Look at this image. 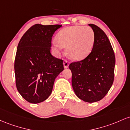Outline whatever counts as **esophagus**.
Masks as SVG:
<instances>
[{
    "label": "esophagus",
    "instance_id": "esophagus-1",
    "mask_svg": "<svg viewBox=\"0 0 130 130\" xmlns=\"http://www.w3.org/2000/svg\"><path fill=\"white\" fill-rule=\"evenodd\" d=\"M63 65H64V68L65 69L68 68V67H69V62H68V61L67 60L64 61H63Z\"/></svg>",
    "mask_w": 130,
    "mask_h": 130
}]
</instances>
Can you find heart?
I'll list each match as a JSON object with an SVG mask.
<instances>
[{
	"instance_id": "b5f03b06",
	"label": "heart",
	"mask_w": 130,
	"mask_h": 130,
	"mask_svg": "<svg viewBox=\"0 0 130 130\" xmlns=\"http://www.w3.org/2000/svg\"><path fill=\"white\" fill-rule=\"evenodd\" d=\"M53 46L59 52L67 48L69 58L75 61L84 59L90 53L94 42V34L90 27L74 26L61 30L56 36Z\"/></svg>"
}]
</instances>
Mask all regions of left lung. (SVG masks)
Returning <instances> with one entry per match:
<instances>
[{
	"label": "left lung",
	"mask_w": 130,
	"mask_h": 130,
	"mask_svg": "<svg viewBox=\"0 0 130 130\" xmlns=\"http://www.w3.org/2000/svg\"><path fill=\"white\" fill-rule=\"evenodd\" d=\"M94 34L91 53L84 59L70 64L72 85L77 96L88 103L99 101L111 88L116 58L110 42L98 26L89 24Z\"/></svg>",
	"instance_id": "8db88e82"
}]
</instances>
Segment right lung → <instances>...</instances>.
<instances>
[{"label":"right lung","mask_w":130,"mask_h":130,"mask_svg":"<svg viewBox=\"0 0 130 130\" xmlns=\"http://www.w3.org/2000/svg\"><path fill=\"white\" fill-rule=\"evenodd\" d=\"M61 26L34 24L19 42L14 65L16 86L29 103L46 100L52 93L55 78L64 70L62 59L50 53L52 36Z\"/></svg>","instance_id":"1"}]
</instances>
